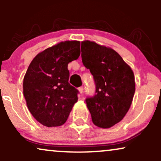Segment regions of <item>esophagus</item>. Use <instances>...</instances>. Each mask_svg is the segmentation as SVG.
Returning a JSON list of instances; mask_svg holds the SVG:
<instances>
[{
	"mask_svg": "<svg viewBox=\"0 0 161 161\" xmlns=\"http://www.w3.org/2000/svg\"><path fill=\"white\" fill-rule=\"evenodd\" d=\"M79 89V92H80L81 94H82V92H83V87L82 86H81V87H79V88H78Z\"/></svg>",
	"mask_w": 161,
	"mask_h": 161,
	"instance_id": "esophagus-1",
	"label": "esophagus"
}]
</instances>
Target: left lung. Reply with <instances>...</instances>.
Here are the masks:
<instances>
[{"label":"left lung","mask_w":161,"mask_h":161,"mask_svg":"<svg viewBox=\"0 0 161 161\" xmlns=\"http://www.w3.org/2000/svg\"><path fill=\"white\" fill-rule=\"evenodd\" d=\"M83 65L93 75L95 95L86 97L93 123L108 129L123 119L136 91L132 69L109 47L85 41L81 44Z\"/></svg>","instance_id":"left-lung-1"}]
</instances>
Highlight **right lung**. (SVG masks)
Wrapping results in <instances>:
<instances>
[{
	"instance_id": "add662e5",
	"label": "right lung",
	"mask_w": 161,
	"mask_h": 161,
	"mask_svg": "<svg viewBox=\"0 0 161 161\" xmlns=\"http://www.w3.org/2000/svg\"><path fill=\"white\" fill-rule=\"evenodd\" d=\"M80 55V42L66 41L38 53L23 79V95L29 111L47 127L67 120L79 91L69 84L68 64Z\"/></svg>"
}]
</instances>
